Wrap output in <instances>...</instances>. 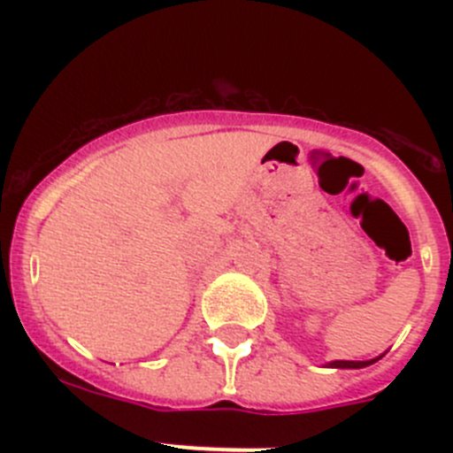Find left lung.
Listing matches in <instances>:
<instances>
[{
    "mask_svg": "<svg viewBox=\"0 0 453 453\" xmlns=\"http://www.w3.org/2000/svg\"><path fill=\"white\" fill-rule=\"evenodd\" d=\"M377 359H381V357H377ZM377 359H368V362H331L328 366L331 368H366V366H370V364L377 362Z\"/></svg>",
    "mask_w": 453,
    "mask_h": 453,
    "instance_id": "8db88e82",
    "label": "left lung"
}]
</instances>
